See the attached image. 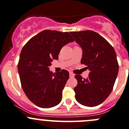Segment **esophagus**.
<instances>
[{
    "label": "esophagus",
    "instance_id": "esophagus-1",
    "mask_svg": "<svg viewBox=\"0 0 129 129\" xmlns=\"http://www.w3.org/2000/svg\"><path fill=\"white\" fill-rule=\"evenodd\" d=\"M69 76H70L71 78H73V77L74 76V74H73L72 72H69Z\"/></svg>",
    "mask_w": 129,
    "mask_h": 129
}]
</instances>
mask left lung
Instances as JSON below:
<instances>
[{"instance_id":"1","label":"left lung","mask_w":129,"mask_h":129,"mask_svg":"<svg viewBox=\"0 0 129 129\" xmlns=\"http://www.w3.org/2000/svg\"><path fill=\"white\" fill-rule=\"evenodd\" d=\"M74 41L83 50L81 63L90 71L83 79L76 75L78 85L74 88L79 104L93 107L103 103L111 92L118 73L116 53L101 35L92 30L71 32Z\"/></svg>"}]
</instances>
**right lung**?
I'll use <instances>...</instances> for the list:
<instances>
[{
  "label": "right lung",
  "mask_w": 129,
  "mask_h": 129,
  "mask_svg": "<svg viewBox=\"0 0 129 129\" xmlns=\"http://www.w3.org/2000/svg\"><path fill=\"white\" fill-rule=\"evenodd\" d=\"M74 41L68 32L45 30L30 39L20 55L18 70L26 97L37 106L50 108L62 101V90L69 74H53L49 69L53 60L58 59L63 46Z\"/></svg>",
  "instance_id": "1"
}]
</instances>
